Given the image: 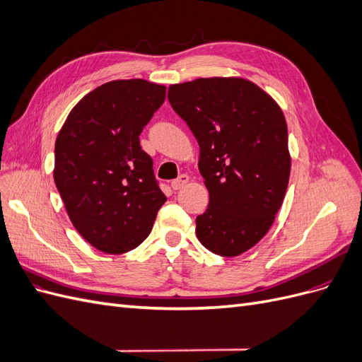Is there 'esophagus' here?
<instances>
[{"mask_svg": "<svg viewBox=\"0 0 362 362\" xmlns=\"http://www.w3.org/2000/svg\"><path fill=\"white\" fill-rule=\"evenodd\" d=\"M189 182V175H180V177L177 178V180H173L172 182H170V185H172V189L173 190H180V189H182L185 184Z\"/></svg>", "mask_w": 362, "mask_h": 362, "instance_id": "obj_1", "label": "esophagus"}]
</instances>
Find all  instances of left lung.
Masks as SVG:
<instances>
[{"label": "left lung", "instance_id": "left-lung-1", "mask_svg": "<svg viewBox=\"0 0 362 362\" xmlns=\"http://www.w3.org/2000/svg\"><path fill=\"white\" fill-rule=\"evenodd\" d=\"M169 103L201 148L210 193L196 235L213 254L237 257L267 234L287 192L291 160L284 113L243 78H198L169 87Z\"/></svg>", "mask_w": 362, "mask_h": 362}]
</instances>
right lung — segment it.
Instances as JSON below:
<instances>
[{"instance_id": "obj_1", "label": "right lung", "mask_w": 362, "mask_h": 362, "mask_svg": "<svg viewBox=\"0 0 362 362\" xmlns=\"http://www.w3.org/2000/svg\"><path fill=\"white\" fill-rule=\"evenodd\" d=\"M166 87L116 80L87 93L56 140L54 181L72 225L105 254L136 249L166 202L139 136Z\"/></svg>"}]
</instances>
